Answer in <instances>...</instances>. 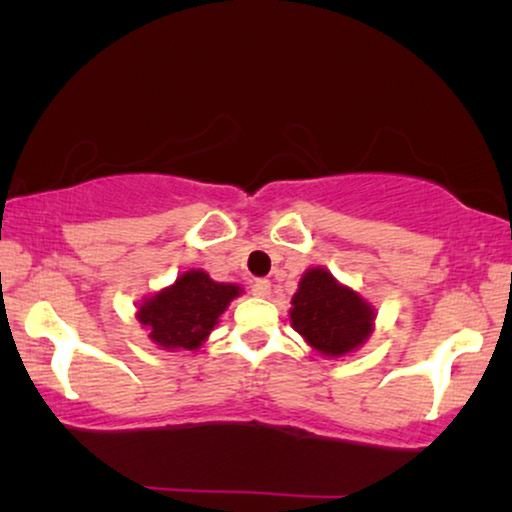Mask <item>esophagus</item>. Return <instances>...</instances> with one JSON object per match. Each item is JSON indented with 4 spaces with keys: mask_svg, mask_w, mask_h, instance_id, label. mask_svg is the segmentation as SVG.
<instances>
[{
    "mask_svg": "<svg viewBox=\"0 0 512 512\" xmlns=\"http://www.w3.org/2000/svg\"><path fill=\"white\" fill-rule=\"evenodd\" d=\"M251 293L258 298H265L270 293V279H256L254 284H251Z\"/></svg>",
    "mask_w": 512,
    "mask_h": 512,
    "instance_id": "obj_1",
    "label": "esophagus"
}]
</instances>
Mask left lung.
<instances>
[{"label": "left lung", "mask_w": 512, "mask_h": 512, "mask_svg": "<svg viewBox=\"0 0 512 512\" xmlns=\"http://www.w3.org/2000/svg\"><path fill=\"white\" fill-rule=\"evenodd\" d=\"M291 305L296 331L328 356L352 352L373 331V310L359 293L340 286L331 272L321 268L305 272Z\"/></svg>", "instance_id": "obj_1"}]
</instances>
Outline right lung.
<instances>
[{"label":"right lung","instance_id":"right-lung-1","mask_svg":"<svg viewBox=\"0 0 512 512\" xmlns=\"http://www.w3.org/2000/svg\"><path fill=\"white\" fill-rule=\"evenodd\" d=\"M240 286L219 284L207 272L188 270L170 289L139 307L149 338L165 349H198Z\"/></svg>","mask_w":512,"mask_h":512}]
</instances>
